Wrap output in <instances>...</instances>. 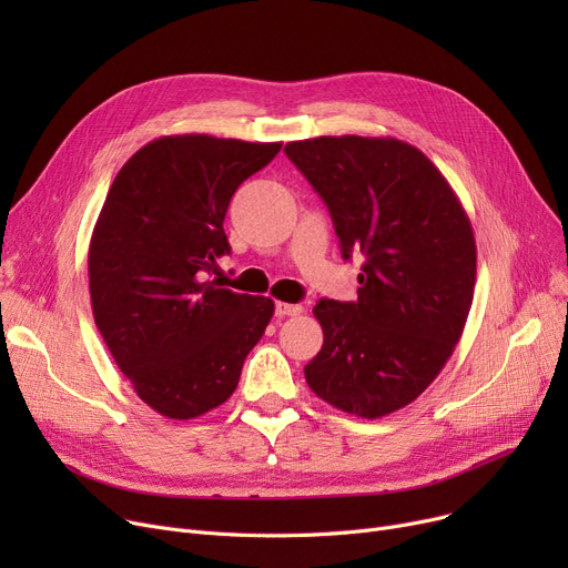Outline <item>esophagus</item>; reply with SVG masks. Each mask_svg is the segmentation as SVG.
I'll return each mask as SVG.
<instances>
[{
  "instance_id": "1",
  "label": "esophagus",
  "mask_w": 568,
  "mask_h": 568,
  "mask_svg": "<svg viewBox=\"0 0 568 568\" xmlns=\"http://www.w3.org/2000/svg\"><path fill=\"white\" fill-rule=\"evenodd\" d=\"M304 308L300 304H285L276 302V317H292V315H302Z\"/></svg>"
}]
</instances>
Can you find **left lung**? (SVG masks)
<instances>
[{
	"label": "left lung",
	"instance_id": "obj_1",
	"mask_svg": "<svg viewBox=\"0 0 568 568\" xmlns=\"http://www.w3.org/2000/svg\"><path fill=\"white\" fill-rule=\"evenodd\" d=\"M283 152L329 206L343 257L366 255L356 302L313 308L324 345L306 382L336 409L379 419L419 398L463 336L471 223L444 174L403 140L322 135Z\"/></svg>",
	"mask_w": 568,
	"mask_h": 568
}]
</instances>
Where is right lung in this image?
I'll use <instances>...</instances> for the list:
<instances>
[{"label":"right lung","mask_w":568,"mask_h":568,"mask_svg":"<svg viewBox=\"0 0 568 568\" xmlns=\"http://www.w3.org/2000/svg\"><path fill=\"white\" fill-rule=\"evenodd\" d=\"M283 142L206 133L146 142L116 172L89 242L99 332L140 400L176 422L223 405L274 302L204 281L230 253L225 212Z\"/></svg>","instance_id":"obj_1"}]
</instances>
